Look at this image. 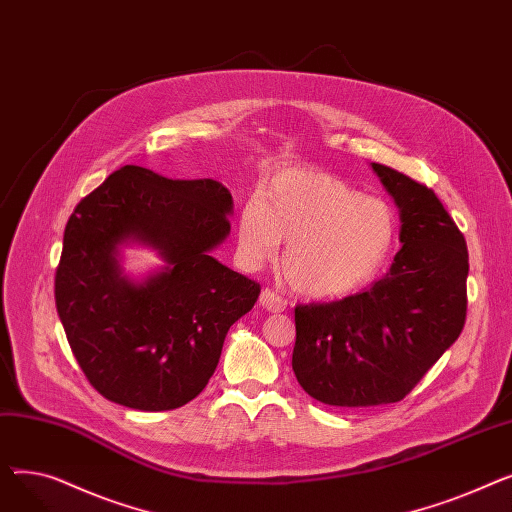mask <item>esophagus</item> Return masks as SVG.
Instances as JSON below:
<instances>
[{"mask_svg":"<svg viewBox=\"0 0 512 512\" xmlns=\"http://www.w3.org/2000/svg\"><path fill=\"white\" fill-rule=\"evenodd\" d=\"M259 305L267 311H274V313H280L286 309V299L282 297V294H278L274 288H263L261 297H259Z\"/></svg>","mask_w":512,"mask_h":512,"instance_id":"esophagus-1","label":"esophagus"}]
</instances>
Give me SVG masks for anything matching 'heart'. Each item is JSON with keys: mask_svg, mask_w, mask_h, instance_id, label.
I'll return each mask as SVG.
<instances>
[{"mask_svg": "<svg viewBox=\"0 0 512 512\" xmlns=\"http://www.w3.org/2000/svg\"><path fill=\"white\" fill-rule=\"evenodd\" d=\"M398 234L394 209L344 180L307 168L280 170L240 207L238 253L257 267L288 240L282 272L315 299L351 294L386 267Z\"/></svg>", "mask_w": 512, "mask_h": 512, "instance_id": "heart-1", "label": "heart"}]
</instances>
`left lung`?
<instances>
[{"instance_id": "obj_1", "label": "left lung", "mask_w": 512, "mask_h": 512, "mask_svg": "<svg viewBox=\"0 0 512 512\" xmlns=\"http://www.w3.org/2000/svg\"><path fill=\"white\" fill-rule=\"evenodd\" d=\"M371 168L398 205L402 249L369 290L294 309V375L332 407L402 400L459 338L467 317L463 232L432 188L382 164Z\"/></svg>"}]
</instances>
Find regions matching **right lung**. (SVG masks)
I'll return each instance as SVG.
<instances>
[{
	"mask_svg": "<svg viewBox=\"0 0 512 512\" xmlns=\"http://www.w3.org/2000/svg\"><path fill=\"white\" fill-rule=\"evenodd\" d=\"M232 195L211 178L172 180L124 166L80 201L64 230L56 307L89 384L139 411L191 402L218 367L224 338L261 286L211 257L230 234ZM139 241L167 261L143 283L119 265Z\"/></svg>",
	"mask_w": 512,
	"mask_h": 512,
	"instance_id": "right-lung-1",
	"label": "right lung"
}]
</instances>
